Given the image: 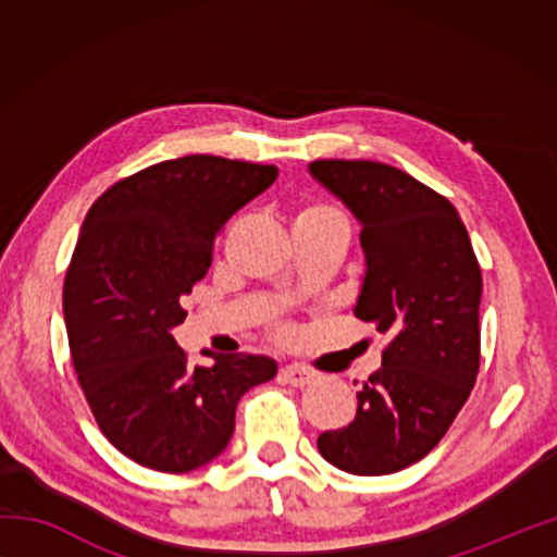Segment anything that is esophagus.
Segmentation results:
<instances>
[{
    "instance_id": "1",
    "label": "esophagus",
    "mask_w": 557,
    "mask_h": 557,
    "mask_svg": "<svg viewBox=\"0 0 557 557\" xmlns=\"http://www.w3.org/2000/svg\"><path fill=\"white\" fill-rule=\"evenodd\" d=\"M280 379H282V383L295 385V388H305V385H309V383L317 379V373L312 369H307V366L289 363V366H285V369L280 371Z\"/></svg>"
}]
</instances>
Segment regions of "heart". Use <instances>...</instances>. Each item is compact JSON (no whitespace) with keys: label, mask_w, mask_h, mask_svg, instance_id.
Listing matches in <instances>:
<instances>
[{"label":"heart","mask_w":557,"mask_h":557,"mask_svg":"<svg viewBox=\"0 0 557 557\" xmlns=\"http://www.w3.org/2000/svg\"><path fill=\"white\" fill-rule=\"evenodd\" d=\"M332 215H342L336 209L326 203H312L307 209H301V213L297 215V221H312V219H332Z\"/></svg>","instance_id":"heart-1"}]
</instances>
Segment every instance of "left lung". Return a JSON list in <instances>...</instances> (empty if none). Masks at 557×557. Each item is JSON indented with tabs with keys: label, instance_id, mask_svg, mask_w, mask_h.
<instances>
[{
	"label": "left lung",
	"instance_id": "left-lung-1",
	"mask_svg": "<svg viewBox=\"0 0 557 557\" xmlns=\"http://www.w3.org/2000/svg\"><path fill=\"white\" fill-rule=\"evenodd\" d=\"M309 174L361 223L354 314L391 336L356 393V418L322 432L317 447L348 474H393L445 437L474 388L482 270L455 206L400 169L319 159Z\"/></svg>",
	"mask_w": 557,
	"mask_h": 557
}]
</instances>
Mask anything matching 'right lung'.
Listing matches in <instances>:
<instances>
[{
  "instance_id": "1",
  "label": "right lung",
  "mask_w": 557,
  "mask_h": 557,
  "mask_svg": "<svg viewBox=\"0 0 557 557\" xmlns=\"http://www.w3.org/2000/svg\"><path fill=\"white\" fill-rule=\"evenodd\" d=\"M275 178L272 164L188 154L112 184L83 221L63 282L65 332L102 435L137 465H209L228 447L238 400L275 379L268 356L188 366L172 334L215 235Z\"/></svg>"
}]
</instances>
